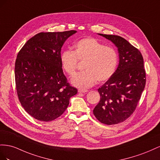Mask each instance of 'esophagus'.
Wrapping results in <instances>:
<instances>
[{
  "label": "esophagus",
  "instance_id": "obj_1",
  "mask_svg": "<svg viewBox=\"0 0 160 160\" xmlns=\"http://www.w3.org/2000/svg\"><path fill=\"white\" fill-rule=\"evenodd\" d=\"M88 92V90H84V89H79L78 90V92L80 93H84V92Z\"/></svg>",
  "mask_w": 160,
  "mask_h": 160
}]
</instances>
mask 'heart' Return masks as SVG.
Returning a JSON list of instances; mask_svg holds the SVG:
<instances>
[{"instance_id":"heart-1","label":"heart","mask_w":160,"mask_h":160,"mask_svg":"<svg viewBox=\"0 0 160 160\" xmlns=\"http://www.w3.org/2000/svg\"><path fill=\"white\" fill-rule=\"evenodd\" d=\"M74 50H65L60 55L61 66L68 76H74L79 62H83L84 71L72 80L73 85L80 88L93 86L97 81L104 82L115 73L118 57L116 50L105 46L92 38H85L76 42Z\"/></svg>"}]
</instances>
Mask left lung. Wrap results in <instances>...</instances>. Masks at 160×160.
<instances>
[{
    "label": "left lung",
    "instance_id": "left-lung-1",
    "mask_svg": "<svg viewBox=\"0 0 160 160\" xmlns=\"http://www.w3.org/2000/svg\"><path fill=\"white\" fill-rule=\"evenodd\" d=\"M118 48L117 70L98 89L100 100L93 110L96 118L105 125L122 122L133 113L146 82L143 58L138 49L120 36L99 33Z\"/></svg>",
    "mask_w": 160,
    "mask_h": 160
}]
</instances>
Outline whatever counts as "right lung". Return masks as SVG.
Instances as JSON below:
<instances>
[{
	"label": "right lung",
	"instance_id": "right-lung-1",
	"mask_svg": "<svg viewBox=\"0 0 160 160\" xmlns=\"http://www.w3.org/2000/svg\"><path fill=\"white\" fill-rule=\"evenodd\" d=\"M76 33L42 32L25 43L17 54L15 77L18 98L25 111L42 121L56 119L77 94L68 82L60 63L61 48Z\"/></svg>",
	"mask_w": 160,
	"mask_h": 160
}]
</instances>
